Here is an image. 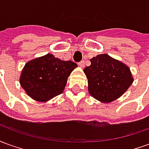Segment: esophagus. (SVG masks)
Masks as SVG:
<instances>
[{
	"label": "esophagus",
	"instance_id": "34e87169",
	"mask_svg": "<svg viewBox=\"0 0 149 149\" xmlns=\"http://www.w3.org/2000/svg\"><path fill=\"white\" fill-rule=\"evenodd\" d=\"M78 65H79V66H80L81 68H84V61H82L79 62V63H78Z\"/></svg>",
	"mask_w": 149,
	"mask_h": 149
}]
</instances>
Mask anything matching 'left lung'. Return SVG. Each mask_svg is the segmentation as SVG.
<instances>
[{"instance_id": "obj_1", "label": "left lung", "mask_w": 149, "mask_h": 149, "mask_svg": "<svg viewBox=\"0 0 149 149\" xmlns=\"http://www.w3.org/2000/svg\"><path fill=\"white\" fill-rule=\"evenodd\" d=\"M91 65L84 68L88 93L95 99L110 103L122 96L133 82L128 66L108 54L90 59Z\"/></svg>"}]
</instances>
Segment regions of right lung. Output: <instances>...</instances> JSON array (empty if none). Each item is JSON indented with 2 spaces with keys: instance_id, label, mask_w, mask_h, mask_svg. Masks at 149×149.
Returning <instances> with one entry per match:
<instances>
[{
  "instance_id": "obj_1",
  "label": "right lung",
  "mask_w": 149,
  "mask_h": 149,
  "mask_svg": "<svg viewBox=\"0 0 149 149\" xmlns=\"http://www.w3.org/2000/svg\"><path fill=\"white\" fill-rule=\"evenodd\" d=\"M77 65L46 54L27 62L21 72L20 84L33 100L45 102L63 93L69 75Z\"/></svg>"
}]
</instances>
